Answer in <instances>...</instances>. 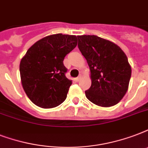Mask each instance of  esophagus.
<instances>
[{
	"instance_id": "34e87169",
	"label": "esophagus",
	"mask_w": 148,
	"mask_h": 148,
	"mask_svg": "<svg viewBox=\"0 0 148 148\" xmlns=\"http://www.w3.org/2000/svg\"><path fill=\"white\" fill-rule=\"evenodd\" d=\"M81 79V76H79L78 77H76V78L74 79V80H75V81H76V82H78V81H80Z\"/></svg>"
}]
</instances>
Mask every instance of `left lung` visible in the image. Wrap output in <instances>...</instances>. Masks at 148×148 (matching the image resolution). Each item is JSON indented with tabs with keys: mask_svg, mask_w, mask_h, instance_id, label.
Listing matches in <instances>:
<instances>
[{
	"mask_svg": "<svg viewBox=\"0 0 148 148\" xmlns=\"http://www.w3.org/2000/svg\"><path fill=\"white\" fill-rule=\"evenodd\" d=\"M78 48L90 67L91 86L87 98L101 107L117 104L126 94L131 67L121 48L96 35L77 36Z\"/></svg>",
	"mask_w": 148,
	"mask_h": 148,
	"instance_id": "obj_1",
	"label": "left lung"
}]
</instances>
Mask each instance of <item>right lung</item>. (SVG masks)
I'll return each mask as SVG.
<instances>
[{"mask_svg":"<svg viewBox=\"0 0 148 148\" xmlns=\"http://www.w3.org/2000/svg\"><path fill=\"white\" fill-rule=\"evenodd\" d=\"M75 35L57 34L34 44L20 63L21 84L29 99L38 107L52 108L67 97L72 81L66 77L64 57L75 48Z\"/></svg>","mask_w":148,"mask_h":148,"instance_id":"add662e5","label":"right lung"}]
</instances>
